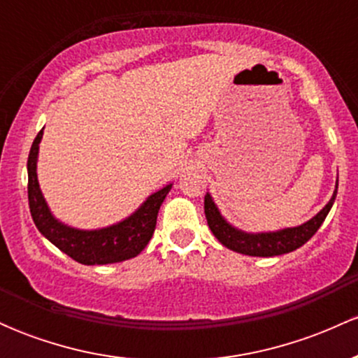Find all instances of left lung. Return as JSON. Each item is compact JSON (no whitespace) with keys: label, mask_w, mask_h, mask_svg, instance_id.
<instances>
[{"label":"left lung","mask_w":358,"mask_h":358,"mask_svg":"<svg viewBox=\"0 0 358 358\" xmlns=\"http://www.w3.org/2000/svg\"><path fill=\"white\" fill-rule=\"evenodd\" d=\"M336 188H338V183H336ZM336 188L334 192V196L330 199V202L324 205L313 219L305 222L303 225H298V227L282 229V231L278 232L248 234L232 227V225L220 215L219 208L213 203L212 196L208 195V193L205 195L203 202L205 217H207V224L208 227H210L213 236H215L220 244H224L227 249L245 254V256L256 257L281 256V254L291 252V250H296L298 248H301V245L306 244V242L315 236L316 231L322 227L323 220L327 219L328 212H330L331 205L335 202Z\"/></svg>","instance_id":"obj_1"}]
</instances>
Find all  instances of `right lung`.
<instances>
[{
  "label": "right lung",
  "instance_id": "obj_1",
  "mask_svg": "<svg viewBox=\"0 0 358 358\" xmlns=\"http://www.w3.org/2000/svg\"><path fill=\"white\" fill-rule=\"evenodd\" d=\"M42 136L43 129L36 134L27 163L28 205H30L31 219L36 229L62 252L80 264H113V262L136 257L153 237L158 210L170 192L171 185H166L165 188L148 196L146 202L133 215L119 224L99 229V231L72 229L52 215L40 192L38 180H36V159H38V145Z\"/></svg>",
  "mask_w": 358,
  "mask_h": 358
}]
</instances>
